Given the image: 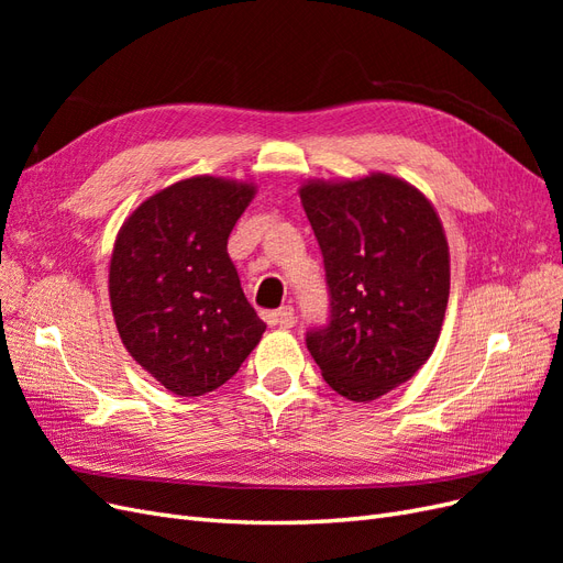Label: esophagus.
Instances as JSON below:
<instances>
[{
	"instance_id": "esophagus-1",
	"label": "esophagus",
	"mask_w": 563,
	"mask_h": 563,
	"mask_svg": "<svg viewBox=\"0 0 563 563\" xmlns=\"http://www.w3.org/2000/svg\"><path fill=\"white\" fill-rule=\"evenodd\" d=\"M267 319H269V323H275V327H279V329H294L296 312H294L291 305H286V308L272 312Z\"/></svg>"
}]
</instances>
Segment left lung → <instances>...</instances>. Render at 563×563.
Listing matches in <instances>:
<instances>
[{
    "instance_id": "1",
    "label": "left lung",
    "mask_w": 563,
    "mask_h": 563,
    "mask_svg": "<svg viewBox=\"0 0 563 563\" xmlns=\"http://www.w3.org/2000/svg\"><path fill=\"white\" fill-rule=\"evenodd\" d=\"M298 192L331 296L308 350L340 397L373 401L437 347L451 288L444 228L418 187L389 174L308 180Z\"/></svg>"
}]
</instances>
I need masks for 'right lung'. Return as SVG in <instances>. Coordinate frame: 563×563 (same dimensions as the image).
<instances>
[{
    "label": "right lung",
    "mask_w": 563,
    "mask_h": 563,
    "mask_svg": "<svg viewBox=\"0 0 563 563\" xmlns=\"http://www.w3.org/2000/svg\"><path fill=\"white\" fill-rule=\"evenodd\" d=\"M253 183L195 176L147 197L119 228L110 305L126 352L178 397L228 383L261 343L228 236Z\"/></svg>",
    "instance_id": "obj_1"
}]
</instances>
